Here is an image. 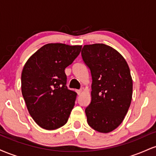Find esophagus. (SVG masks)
Listing matches in <instances>:
<instances>
[{
  "instance_id": "esophagus-1",
  "label": "esophagus",
  "mask_w": 156,
  "mask_h": 156,
  "mask_svg": "<svg viewBox=\"0 0 156 156\" xmlns=\"http://www.w3.org/2000/svg\"><path fill=\"white\" fill-rule=\"evenodd\" d=\"M76 92H77V94H81V92H82V90H81V89H78V90L76 91Z\"/></svg>"
}]
</instances>
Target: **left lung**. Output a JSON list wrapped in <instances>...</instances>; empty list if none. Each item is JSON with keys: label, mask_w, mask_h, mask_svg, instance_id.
Here are the masks:
<instances>
[{"label": "left lung", "mask_w": 156, "mask_h": 156, "mask_svg": "<svg viewBox=\"0 0 156 156\" xmlns=\"http://www.w3.org/2000/svg\"><path fill=\"white\" fill-rule=\"evenodd\" d=\"M83 62L92 76V101L85 109L87 122L101 133H109L122 122L129 108L133 80L119 52L104 44L84 45Z\"/></svg>", "instance_id": "1"}]
</instances>
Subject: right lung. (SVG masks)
Instances as JSON below:
<instances>
[{
	"instance_id": "obj_1",
	"label": "right lung",
	"mask_w": 156,
	"mask_h": 156,
	"mask_svg": "<svg viewBox=\"0 0 156 156\" xmlns=\"http://www.w3.org/2000/svg\"><path fill=\"white\" fill-rule=\"evenodd\" d=\"M81 47L47 44L24 65L21 75L23 97L30 115L44 129L63 126L70 115L77 94L66 86L64 69L79 55Z\"/></svg>"
}]
</instances>
